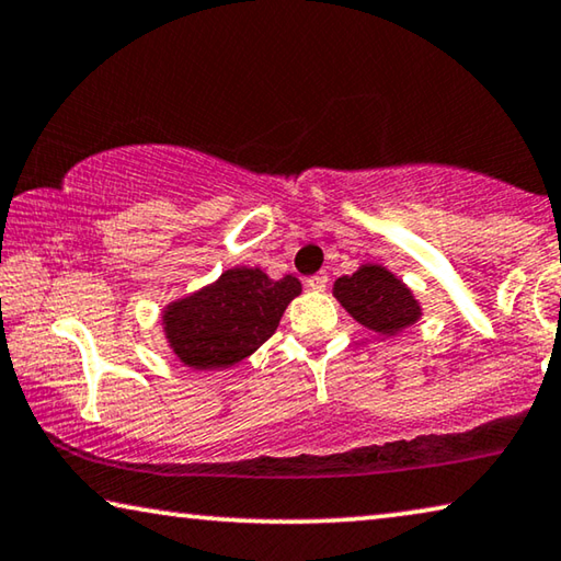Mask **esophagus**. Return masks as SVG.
I'll use <instances>...</instances> for the list:
<instances>
[{
    "label": "esophagus",
    "mask_w": 561,
    "mask_h": 561,
    "mask_svg": "<svg viewBox=\"0 0 561 561\" xmlns=\"http://www.w3.org/2000/svg\"><path fill=\"white\" fill-rule=\"evenodd\" d=\"M327 282H329L327 274L319 272V274H314V277L307 279V287L314 289V291H324V289H327Z\"/></svg>",
    "instance_id": "esophagus-1"
}]
</instances>
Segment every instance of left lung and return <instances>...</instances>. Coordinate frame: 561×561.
I'll return each mask as SVG.
<instances>
[{
  "instance_id": "8db88e82",
  "label": "left lung",
  "mask_w": 561,
  "mask_h": 561,
  "mask_svg": "<svg viewBox=\"0 0 561 561\" xmlns=\"http://www.w3.org/2000/svg\"><path fill=\"white\" fill-rule=\"evenodd\" d=\"M334 297L359 324L392 336L422 317L420 301L402 279L379 264H362L350 277L334 282Z\"/></svg>"
}]
</instances>
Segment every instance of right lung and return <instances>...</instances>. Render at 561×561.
I'll list each match as a JSON object with an SVG mask.
<instances>
[{
  "label": "right lung",
  "instance_id": "obj_1",
  "mask_svg": "<svg viewBox=\"0 0 561 561\" xmlns=\"http://www.w3.org/2000/svg\"><path fill=\"white\" fill-rule=\"evenodd\" d=\"M299 291L301 284L291 274L270 279L256 266H234L164 309L167 342L192 369L232 367L270 340Z\"/></svg>",
  "mask_w": 561,
  "mask_h": 561
}]
</instances>
